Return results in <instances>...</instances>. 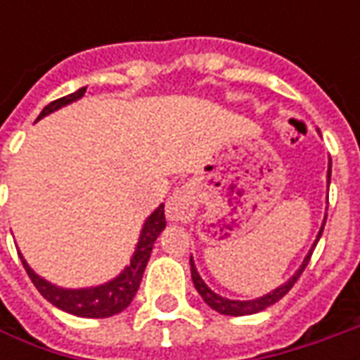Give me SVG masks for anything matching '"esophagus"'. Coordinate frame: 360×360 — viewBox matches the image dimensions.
Returning a JSON list of instances; mask_svg holds the SVG:
<instances>
[{"label":"esophagus","mask_w":360,"mask_h":360,"mask_svg":"<svg viewBox=\"0 0 360 360\" xmlns=\"http://www.w3.org/2000/svg\"><path fill=\"white\" fill-rule=\"evenodd\" d=\"M196 214V194L190 186L174 190L172 196L166 202V216L172 222H188Z\"/></svg>","instance_id":"obj_1"}]
</instances>
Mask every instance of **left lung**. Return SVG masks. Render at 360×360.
Segmentation results:
<instances>
[{
	"mask_svg": "<svg viewBox=\"0 0 360 360\" xmlns=\"http://www.w3.org/2000/svg\"><path fill=\"white\" fill-rule=\"evenodd\" d=\"M319 131V130H316ZM330 168H333V164H330V158H328V170H326V186L330 184ZM325 222H326V212H325V220H323V224H321V230H319V234H316V238L312 242L311 250L307 252L304 256V260L300 262V266L295 270V274L283 283L281 286H276L274 290H270L266 295H262V297L258 298H250V300H234V298H226V297H220L218 292H214L208 284L202 281V276L198 274V269H196V264H194V258L190 256V272H192V283L196 286V290H198V295L202 297V300L212 309V311L220 312V314H229V316H246V314H255V312L264 311V309H269L270 304H274V302H278L281 298L292 288V284L297 283L298 276L302 274V270L307 269V264H309V260H311L312 250H314V246H316V242L321 240V234H323V230H325Z\"/></svg>",
	"mask_w": 360,
	"mask_h": 360,
	"instance_id": "left-lung-1",
	"label": "left lung"
}]
</instances>
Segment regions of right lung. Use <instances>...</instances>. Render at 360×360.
I'll use <instances>...</instances> for the list:
<instances>
[{"instance_id":"1","label":"right lung","mask_w":360,"mask_h":360,"mask_svg":"<svg viewBox=\"0 0 360 360\" xmlns=\"http://www.w3.org/2000/svg\"><path fill=\"white\" fill-rule=\"evenodd\" d=\"M84 94H86V88H79L74 94L51 102L41 110V114L37 116L35 122L53 114L56 110H60L63 105L77 102L79 98H84ZM164 229H166V216H164V204H160L158 208L144 220V226L140 230V238L136 242V250L131 255L130 262L124 266L118 276H114L112 281L104 284H96V286L63 288V286H58V284L46 281L44 276H39L27 264V260L21 256V252L20 258L23 262V269L27 270L32 283L35 284V288L53 307H58L63 312L76 314V316H84V319H108V316H114V314L122 312L126 307H130L131 298L136 297L140 283H142V274H144L146 264H148L150 255H152L154 242Z\"/></svg>"}]
</instances>
